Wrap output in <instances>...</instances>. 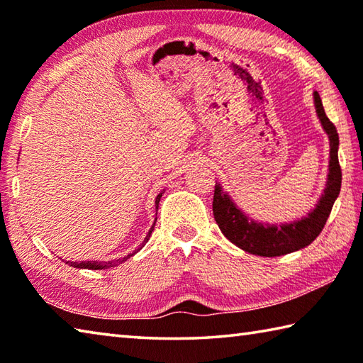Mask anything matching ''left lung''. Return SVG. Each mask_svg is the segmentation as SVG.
Instances as JSON below:
<instances>
[{"instance_id":"1","label":"left lung","mask_w":363,"mask_h":363,"mask_svg":"<svg viewBox=\"0 0 363 363\" xmlns=\"http://www.w3.org/2000/svg\"><path fill=\"white\" fill-rule=\"evenodd\" d=\"M314 105L323 130L330 138V164L327 186L319 202L308 217L284 225H266L245 217L228 193L215 185L213 217L221 233L234 245L258 257H281L308 247L322 233L341 189V167L338 161V132L323 110L320 95L314 92Z\"/></svg>"}]
</instances>
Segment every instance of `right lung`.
<instances>
[{"instance_id": "obj_1", "label": "right lung", "mask_w": 363, "mask_h": 363, "mask_svg": "<svg viewBox=\"0 0 363 363\" xmlns=\"http://www.w3.org/2000/svg\"><path fill=\"white\" fill-rule=\"evenodd\" d=\"M161 196H162V193H159L157 194V198H156V201H155V204H156V213H157V207H159V201H161ZM155 225H156V221H155ZM155 225L151 226V230H150V233L146 234V238H145V240H143V244H142V247L148 242V239H150V236H151V233H152V230H155ZM142 247H140V249H142ZM138 249V250H140ZM138 250H135V252H132L130 255H127V257H124L123 259H116V262H67L69 266H74V268H79V269H106V268H111V266H114L116 263H123V262H125L127 258H130L132 255H135V253L138 252Z\"/></svg>"}]
</instances>
